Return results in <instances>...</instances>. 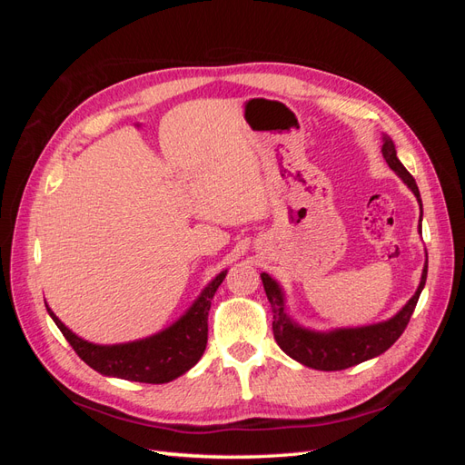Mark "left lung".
<instances>
[{
    "label": "left lung",
    "instance_id": "1",
    "mask_svg": "<svg viewBox=\"0 0 465 465\" xmlns=\"http://www.w3.org/2000/svg\"><path fill=\"white\" fill-rule=\"evenodd\" d=\"M382 142V157L386 159L391 171L403 180V184L415 193V198L420 205V215H423V203H420L415 178L407 173V168L398 159L396 145H393L391 139L384 135ZM260 277L267 294V301L272 304L273 335L277 345L283 349L291 359L304 364V367H311L316 371H343L349 367H355L359 362L382 355L384 351H388L400 340V335L407 328V323H410V318L415 311L420 291L425 287L427 262L423 267V273H420V281L415 294L391 318L378 323H369V326L335 328L328 331L301 326V323L287 312V299L283 287H281L270 273L263 272L260 273Z\"/></svg>",
    "mask_w": 465,
    "mask_h": 465
}]
</instances>
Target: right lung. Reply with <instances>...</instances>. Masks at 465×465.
<instances>
[{
	"label": "right lung",
	"instance_id": "obj_1",
	"mask_svg": "<svg viewBox=\"0 0 465 465\" xmlns=\"http://www.w3.org/2000/svg\"><path fill=\"white\" fill-rule=\"evenodd\" d=\"M224 275L227 270L211 279L198 299L171 326L128 343L98 345L87 341L69 330L48 304L46 311L69 345L75 349V353L96 372L110 378L132 380V382L166 384L188 372L202 359L207 345V314L211 301Z\"/></svg>",
	"mask_w": 465,
	"mask_h": 465
}]
</instances>
